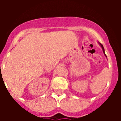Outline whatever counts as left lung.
Wrapping results in <instances>:
<instances>
[{
  "label": "left lung",
  "mask_w": 121,
  "mask_h": 121,
  "mask_svg": "<svg viewBox=\"0 0 121 121\" xmlns=\"http://www.w3.org/2000/svg\"><path fill=\"white\" fill-rule=\"evenodd\" d=\"M99 45H100V47H102V50H103V52H104V53L105 56H106V57H107L106 54H105V50H104V47H103V45H102L101 44V43H99Z\"/></svg>",
  "instance_id": "obj_1"
}]
</instances>
